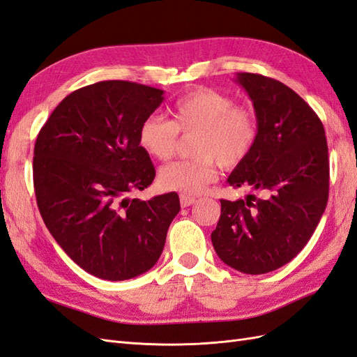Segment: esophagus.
<instances>
[{
    "instance_id": "obj_1",
    "label": "esophagus",
    "mask_w": 357,
    "mask_h": 357,
    "mask_svg": "<svg viewBox=\"0 0 357 357\" xmlns=\"http://www.w3.org/2000/svg\"><path fill=\"white\" fill-rule=\"evenodd\" d=\"M194 202H195V197H190V195H186V194L180 195L181 207H189L190 204H194Z\"/></svg>"
}]
</instances>
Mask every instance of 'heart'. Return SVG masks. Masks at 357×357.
<instances>
[{
  "label": "heart",
  "instance_id": "b5f03b06",
  "mask_svg": "<svg viewBox=\"0 0 357 357\" xmlns=\"http://www.w3.org/2000/svg\"><path fill=\"white\" fill-rule=\"evenodd\" d=\"M178 133H195L194 158L163 167L159 181L168 190L198 194L218 178V162L234 168L249 156L258 137V121L252 111L237 107L231 96L198 89L172 105L171 121L159 115L144 120L139 144L149 156L168 160L176 151Z\"/></svg>",
  "mask_w": 357,
  "mask_h": 357
}]
</instances>
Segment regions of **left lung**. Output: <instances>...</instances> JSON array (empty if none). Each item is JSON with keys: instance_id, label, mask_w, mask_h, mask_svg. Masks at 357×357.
I'll list each match as a JSON object with an SVG mask.
<instances>
[{"instance_id": "1", "label": "left lung", "mask_w": 357, "mask_h": 357, "mask_svg": "<svg viewBox=\"0 0 357 357\" xmlns=\"http://www.w3.org/2000/svg\"><path fill=\"white\" fill-rule=\"evenodd\" d=\"M258 121L249 156L228 177L261 198L220 199L211 243L222 261L248 275L273 272L310 242L329 198V153L323 123L290 86L237 73Z\"/></svg>"}]
</instances>
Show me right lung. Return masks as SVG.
Here are the masks:
<instances>
[{"label": "right lung", "instance_id": "1", "mask_svg": "<svg viewBox=\"0 0 357 357\" xmlns=\"http://www.w3.org/2000/svg\"><path fill=\"white\" fill-rule=\"evenodd\" d=\"M163 91L129 81H100L70 93L37 135L34 192L46 228L85 272L124 281L158 263L176 192L130 199L155 180L139 144L142 121Z\"/></svg>", "mask_w": 357, "mask_h": 357}]
</instances>
